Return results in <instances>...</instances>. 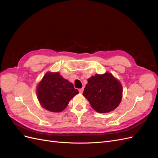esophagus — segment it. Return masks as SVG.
<instances>
[{
    "label": "esophagus",
    "instance_id": "esophagus-1",
    "mask_svg": "<svg viewBox=\"0 0 158 158\" xmlns=\"http://www.w3.org/2000/svg\"><path fill=\"white\" fill-rule=\"evenodd\" d=\"M83 91H84V89H83V88L79 89V92H80V94H82V93H83Z\"/></svg>",
    "mask_w": 158,
    "mask_h": 158
}]
</instances>
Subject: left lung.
<instances>
[{"label":"left lung","instance_id":"8db88e82","mask_svg":"<svg viewBox=\"0 0 158 158\" xmlns=\"http://www.w3.org/2000/svg\"><path fill=\"white\" fill-rule=\"evenodd\" d=\"M83 95L95 111L109 113L120 104L123 97V86L119 80L111 73L97 74L88 79Z\"/></svg>","mask_w":158,"mask_h":158}]
</instances>
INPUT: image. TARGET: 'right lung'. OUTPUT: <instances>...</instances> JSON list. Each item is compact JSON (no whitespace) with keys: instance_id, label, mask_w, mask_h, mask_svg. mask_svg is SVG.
I'll list each match as a JSON object with an SVG mask.
<instances>
[{"instance_id":"obj_1","label":"right lung","mask_w":158,"mask_h":158,"mask_svg":"<svg viewBox=\"0 0 158 158\" xmlns=\"http://www.w3.org/2000/svg\"><path fill=\"white\" fill-rule=\"evenodd\" d=\"M36 94L42 107L51 112L63 111L70 100L79 94L73 83L62 77L59 72H47L37 84Z\"/></svg>"}]
</instances>
